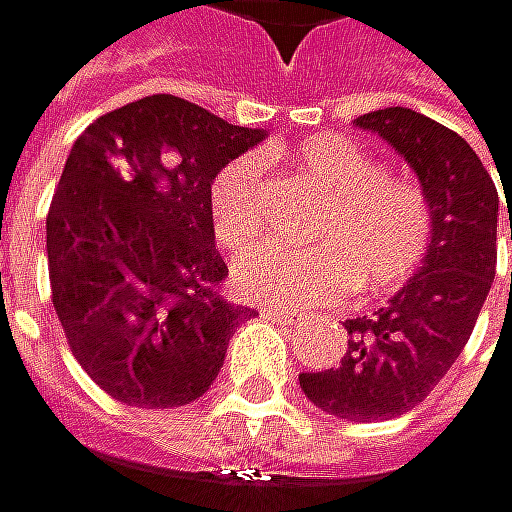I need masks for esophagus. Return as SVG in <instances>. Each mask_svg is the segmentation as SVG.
I'll use <instances>...</instances> for the list:
<instances>
[{"instance_id": "esophagus-1", "label": "esophagus", "mask_w": 512, "mask_h": 512, "mask_svg": "<svg viewBox=\"0 0 512 512\" xmlns=\"http://www.w3.org/2000/svg\"><path fill=\"white\" fill-rule=\"evenodd\" d=\"M261 315L270 318V321H276V324H285V327H297V324L303 321V315L294 312V309H273V306H264Z\"/></svg>"}]
</instances>
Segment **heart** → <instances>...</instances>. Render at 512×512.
Here are the masks:
<instances>
[{"label":"heart","instance_id":"heart-1","mask_svg":"<svg viewBox=\"0 0 512 512\" xmlns=\"http://www.w3.org/2000/svg\"><path fill=\"white\" fill-rule=\"evenodd\" d=\"M288 164L324 191L309 227L315 242H267L245 251L233 267V285L242 297L315 306L339 300L351 288L372 297L390 294L414 279L435 239V215L423 185L381 170L378 158L345 134L303 140ZM264 194L258 158H230L215 173L209 215L224 248H245L261 233Z\"/></svg>","mask_w":512,"mask_h":512}]
</instances>
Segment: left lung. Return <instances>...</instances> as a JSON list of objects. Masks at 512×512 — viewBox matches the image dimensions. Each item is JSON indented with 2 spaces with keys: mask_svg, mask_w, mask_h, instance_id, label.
<instances>
[{
  "mask_svg": "<svg viewBox=\"0 0 512 512\" xmlns=\"http://www.w3.org/2000/svg\"><path fill=\"white\" fill-rule=\"evenodd\" d=\"M417 170L435 215V239L420 273L378 309L345 324L339 366L303 372V393L327 414L357 423L417 408L471 339L498 264V188L477 152L447 125L408 107L357 119ZM510 239H512V209Z\"/></svg>",
  "mask_w": 512,
  "mask_h": 512,
  "instance_id": "left-lung-1",
  "label": "left lung"
}]
</instances>
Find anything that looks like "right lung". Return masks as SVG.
I'll list each match as a JSON object with an SVG mask.
<instances>
[{"mask_svg":"<svg viewBox=\"0 0 512 512\" xmlns=\"http://www.w3.org/2000/svg\"><path fill=\"white\" fill-rule=\"evenodd\" d=\"M261 137L176 95L131 101L77 137L47 212L50 291L74 360L116 402L200 399L254 315L221 291L209 185Z\"/></svg>","mask_w":512,"mask_h":512,"instance_id":"add662e5","label":"right lung"}]
</instances>
